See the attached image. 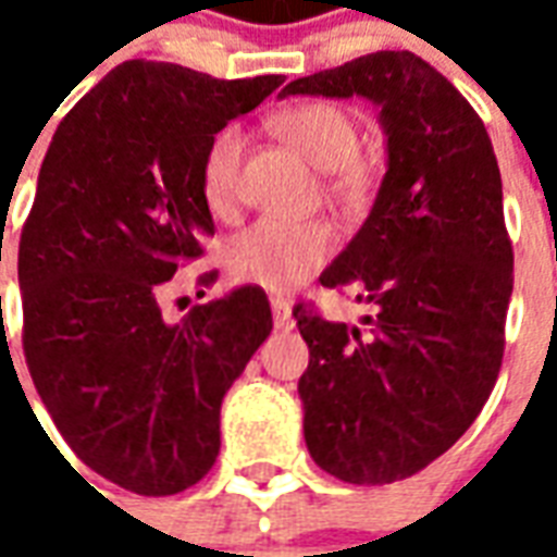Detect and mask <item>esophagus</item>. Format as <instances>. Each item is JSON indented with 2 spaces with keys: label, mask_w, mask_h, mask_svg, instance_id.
Listing matches in <instances>:
<instances>
[{
  "label": "esophagus",
  "mask_w": 557,
  "mask_h": 557,
  "mask_svg": "<svg viewBox=\"0 0 557 557\" xmlns=\"http://www.w3.org/2000/svg\"><path fill=\"white\" fill-rule=\"evenodd\" d=\"M271 315H274V327H277V331H289V327L295 325L289 301H283V298H274V301H271Z\"/></svg>",
  "instance_id": "esophagus-1"
}]
</instances>
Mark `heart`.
I'll return each instance as SVG.
<instances>
[{"instance_id":"b5f03b06","label":"heart","mask_w":557,"mask_h":557,"mask_svg":"<svg viewBox=\"0 0 557 557\" xmlns=\"http://www.w3.org/2000/svg\"><path fill=\"white\" fill-rule=\"evenodd\" d=\"M271 127L310 166L327 172V194L339 202H361L373 172L358 158L361 134L343 107L310 101L289 107L271 119ZM244 137L226 127L208 146L202 160V199L214 214H230L238 196ZM337 247V235L327 220L262 218L247 230L235 232L223 247L226 271L238 283L268 292H292L313 277Z\"/></svg>"}]
</instances>
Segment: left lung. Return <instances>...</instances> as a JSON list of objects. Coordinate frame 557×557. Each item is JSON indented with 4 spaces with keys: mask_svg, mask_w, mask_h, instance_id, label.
<instances>
[{
    "mask_svg": "<svg viewBox=\"0 0 557 557\" xmlns=\"http://www.w3.org/2000/svg\"><path fill=\"white\" fill-rule=\"evenodd\" d=\"M283 95L379 107L387 172L373 211L322 271L373 304L363 325L298 304L304 438L327 474L382 486L450 450L490 399L504 358L513 247L502 172L471 103L409 50H379L289 83Z\"/></svg>",
    "mask_w": 557,
    "mask_h": 557,
    "instance_id": "8db88e82",
    "label": "left lung"
}]
</instances>
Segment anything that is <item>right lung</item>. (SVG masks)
Listing matches in <instances>:
<instances>
[{
	"label": "right lung",
	"mask_w": 557,
	"mask_h": 557,
	"mask_svg": "<svg viewBox=\"0 0 557 557\" xmlns=\"http://www.w3.org/2000/svg\"><path fill=\"white\" fill-rule=\"evenodd\" d=\"M283 77L218 79L131 59L59 122L20 235L23 355L71 450L137 495H175L220 450V403L271 334L259 286L166 322V280L214 220V134Z\"/></svg>",
	"instance_id": "1"
}]
</instances>
